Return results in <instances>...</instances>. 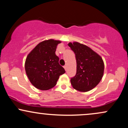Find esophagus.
<instances>
[{"instance_id":"obj_1","label":"esophagus","mask_w":128,"mask_h":128,"mask_svg":"<svg viewBox=\"0 0 128 128\" xmlns=\"http://www.w3.org/2000/svg\"><path fill=\"white\" fill-rule=\"evenodd\" d=\"M64 69H65L66 70H67V66H64Z\"/></svg>"}]
</instances>
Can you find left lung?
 Wrapping results in <instances>:
<instances>
[{"label": "left lung", "instance_id": "1", "mask_svg": "<svg viewBox=\"0 0 128 128\" xmlns=\"http://www.w3.org/2000/svg\"><path fill=\"white\" fill-rule=\"evenodd\" d=\"M76 60V74L70 79L73 88L82 92H88L98 86L104 72V63L99 54L78 42H69Z\"/></svg>", "mask_w": 128, "mask_h": 128}]
</instances>
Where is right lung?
Listing matches in <instances>:
<instances>
[{
  "instance_id": "right-lung-1",
  "label": "right lung",
  "mask_w": 128,
  "mask_h": 128,
  "mask_svg": "<svg viewBox=\"0 0 128 128\" xmlns=\"http://www.w3.org/2000/svg\"><path fill=\"white\" fill-rule=\"evenodd\" d=\"M60 40L53 39L40 42L26 57L25 71L29 81L36 88L48 90L56 84L60 75L66 72L56 55Z\"/></svg>"
}]
</instances>
